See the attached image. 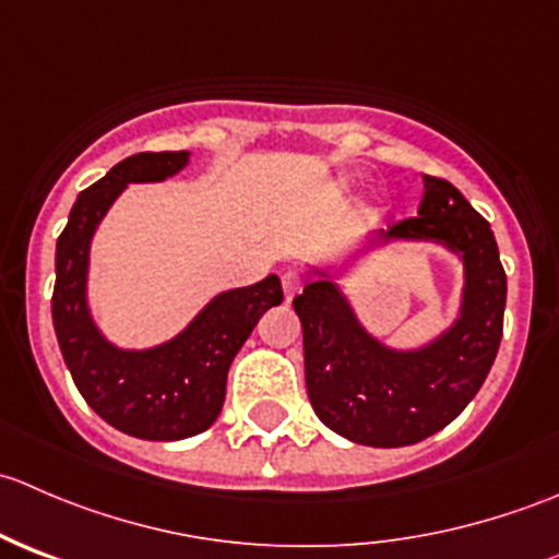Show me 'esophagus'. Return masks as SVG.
<instances>
[{"label":"esophagus","mask_w":559,"mask_h":559,"mask_svg":"<svg viewBox=\"0 0 559 559\" xmlns=\"http://www.w3.org/2000/svg\"><path fill=\"white\" fill-rule=\"evenodd\" d=\"M281 284H284V295L286 300H292V297L300 292V275L295 273V270H286L284 275H281Z\"/></svg>","instance_id":"1"}]
</instances>
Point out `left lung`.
I'll list each match as a JSON object with an SVG mask.
<instances>
[{
    "mask_svg": "<svg viewBox=\"0 0 559 559\" xmlns=\"http://www.w3.org/2000/svg\"><path fill=\"white\" fill-rule=\"evenodd\" d=\"M421 180L419 216L365 235L343 262L308 264L313 278L295 297L316 416L362 447H411L443 430L476 397L503 337L506 273L492 229L449 180ZM392 242H436L463 264L453 324L421 347L376 338L340 284L359 258Z\"/></svg>",
    "mask_w": 559,
    "mask_h": 559,
    "instance_id": "left-lung-1",
    "label": "left lung"
}]
</instances>
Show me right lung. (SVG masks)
Masks as SVG:
<instances>
[{"mask_svg":"<svg viewBox=\"0 0 559 559\" xmlns=\"http://www.w3.org/2000/svg\"><path fill=\"white\" fill-rule=\"evenodd\" d=\"M191 162L189 151L134 154L81 191L56 240L50 311L61 357L78 392L116 430L143 441L200 436L222 414L235 354L267 308L281 306L278 275L218 292L170 341L123 348L107 341L88 302L92 240L129 183H159Z\"/></svg>","mask_w":559,"mask_h":559,"instance_id":"obj_1","label":"right lung"}]
</instances>
